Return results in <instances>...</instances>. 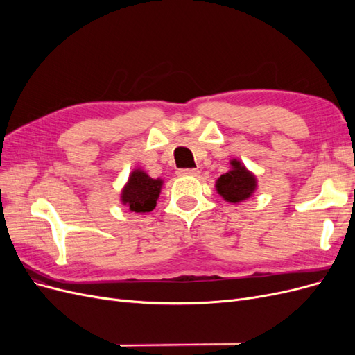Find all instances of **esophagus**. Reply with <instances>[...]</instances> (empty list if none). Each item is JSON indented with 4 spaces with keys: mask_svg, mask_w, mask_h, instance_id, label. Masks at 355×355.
<instances>
[{
    "mask_svg": "<svg viewBox=\"0 0 355 355\" xmlns=\"http://www.w3.org/2000/svg\"><path fill=\"white\" fill-rule=\"evenodd\" d=\"M178 173L180 176H198L200 171L197 168H182L178 171Z\"/></svg>",
    "mask_w": 355,
    "mask_h": 355,
    "instance_id": "obj_1",
    "label": "esophagus"
}]
</instances>
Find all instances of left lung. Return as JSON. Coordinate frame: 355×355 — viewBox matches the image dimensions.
Instances as JSON below:
<instances>
[{
    "mask_svg": "<svg viewBox=\"0 0 355 355\" xmlns=\"http://www.w3.org/2000/svg\"><path fill=\"white\" fill-rule=\"evenodd\" d=\"M231 166L232 170L218 179L216 189L227 201L239 202L253 194L256 188V179L250 171L245 170L240 161L232 159Z\"/></svg>",
    "mask_w": 355,
    "mask_h": 355,
    "instance_id": "left-lung-1",
    "label": "left lung"
}]
</instances>
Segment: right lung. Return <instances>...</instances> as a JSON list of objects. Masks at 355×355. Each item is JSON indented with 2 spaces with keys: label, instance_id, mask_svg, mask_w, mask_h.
Here are the masks:
<instances>
[{
  "label": "right lung",
  "instance_id": "add662e5",
  "mask_svg": "<svg viewBox=\"0 0 355 355\" xmlns=\"http://www.w3.org/2000/svg\"><path fill=\"white\" fill-rule=\"evenodd\" d=\"M161 185H163L161 179H153L145 171L135 170L128 179V184L123 189L121 201L132 211H151L157 204Z\"/></svg>",
  "mask_w": 355,
  "mask_h": 355
}]
</instances>
